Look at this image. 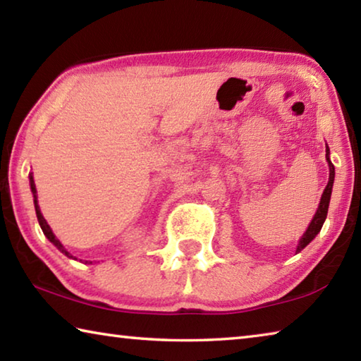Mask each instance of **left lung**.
Wrapping results in <instances>:
<instances>
[{
    "instance_id": "obj_1",
    "label": "left lung",
    "mask_w": 361,
    "mask_h": 361,
    "mask_svg": "<svg viewBox=\"0 0 361 361\" xmlns=\"http://www.w3.org/2000/svg\"><path fill=\"white\" fill-rule=\"evenodd\" d=\"M326 162H328V167H329V180H328V185L325 188V191L322 194V199H320V205L319 209H317V213L312 218V221H310L307 231L304 232V235L299 239L298 243V248H296V253L301 252L304 247H307L310 242L315 239V235L319 234L323 223H325L326 219V213H328V205H329V199H331V191H333V183H334V166L331 164V159H329V149L326 146Z\"/></svg>"
}]
</instances>
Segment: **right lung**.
Segmentation results:
<instances>
[{"mask_svg": "<svg viewBox=\"0 0 361 361\" xmlns=\"http://www.w3.org/2000/svg\"><path fill=\"white\" fill-rule=\"evenodd\" d=\"M30 188H32V192H33V202H35V210H36V216H38V221H39V226H41V229H42V232H44V235L47 237L49 240H51L54 245H56L60 252H62L63 255H66L68 256V258H73V259H76L75 256L73 255H70L68 252H66L65 250V247L62 245V243H60V240L57 239L56 235H54V232H52V229H51V226L47 224V221L44 219V216H42V213H41V210H39V205H38V197H36V186H35V180H33V173H30ZM85 262H89V261H85ZM90 264H92V262H90Z\"/></svg>", "mask_w": 361, "mask_h": 361, "instance_id": "obj_1", "label": "right lung"}]
</instances>
